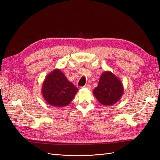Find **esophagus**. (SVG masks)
<instances>
[{
  "instance_id": "34e87169",
  "label": "esophagus",
  "mask_w": 160,
  "mask_h": 160,
  "mask_svg": "<svg viewBox=\"0 0 160 160\" xmlns=\"http://www.w3.org/2000/svg\"><path fill=\"white\" fill-rule=\"evenodd\" d=\"M83 88H87V89H91V85H89V84H87V85H84L83 87Z\"/></svg>"
}]
</instances>
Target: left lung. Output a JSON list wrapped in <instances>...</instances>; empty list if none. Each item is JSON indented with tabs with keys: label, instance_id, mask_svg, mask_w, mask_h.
Here are the masks:
<instances>
[{
	"label": "left lung",
	"instance_id": "obj_1",
	"mask_svg": "<svg viewBox=\"0 0 160 160\" xmlns=\"http://www.w3.org/2000/svg\"><path fill=\"white\" fill-rule=\"evenodd\" d=\"M123 93L122 83L110 71H105L101 75L98 85L93 90V95L103 105L109 106L116 103Z\"/></svg>",
	"mask_w": 160,
	"mask_h": 160
}]
</instances>
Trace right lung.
Returning a JSON list of instances; mask_svg holds the SVG:
<instances>
[{"instance_id": "obj_1", "label": "right lung", "mask_w": 160, "mask_h": 160, "mask_svg": "<svg viewBox=\"0 0 160 160\" xmlns=\"http://www.w3.org/2000/svg\"><path fill=\"white\" fill-rule=\"evenodd\" d=\"M78 90L67 80L63 72L55 69L47 76L43 82L42 93L47 103L62 108L69 104Z\"/></svg>"}]
</instances>
